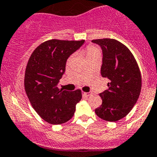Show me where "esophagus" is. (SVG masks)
<instances>
[{"label": "esophagus", "instance_id": "esophagus-1", "mask_svg": "<svg viewBox=\"0 0 157 157\" xmlns=\"http://www.w3.org/2000/svg\"><path fill=\"white\" fill-rule=\"evenodd\" d=\"M82 94H83L84 96H85V97H88L89 95H91V92H83Z\"/></svg>", "mask_w": 157, "mask_h": 157}]
</instances>
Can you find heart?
Wrapping results in <instances>:
<instances>
[{
	"mask_svg": "<svg viewBox=\"0 0 157 157\" xmlns=\"http://www.w3.org/2000/svg\"><path fill=\"white\" fill-rule=\"evenodd\" d=\"M85 57H86L87 60L92 58V57L95 56L101 55L100 50H99L98 48L96 47V46H91V45L87 46V48L85 49ZM72 56H71L69 59V61L72 59Z\"/></svg>",
	"mask_w": 157,
	"mask_h": 157,
	"instance_id": "heart-1",
	"label": "heart"
}]
</instances>
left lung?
Returning a JSON list of instances; mask_svg holds the SVG:
<instances>
[{
	"label": "left lung",
	"instance_id": "8db88e82",
	"mask_svg": "<svg viewBox=\"0 0 157 157\" xmlns=\"http://www.w3.org/2000/svg\"><path fill=\"white\" fill-rule=\"evenodd\" d=\"M92 43L102 49L101 74L109 79L108 89L99 95L102 104L95 114L107 121L124 117L136 104L141 90V74L134 56L126 46L114 39H98Z\"/></svg>",
	"mask_w": 157,
	"mask_h": 157
}]
</instances>
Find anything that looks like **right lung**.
<instances>
[{"label": "right lung", "instance_id": "right-lung-1", "mask_svg": "<svg viewBox=\"0 0 157 157\" xmlns=\"http://www.w3.org/2000/svg\"><path fill=\"white\" fill-rule=\"evenodd\" d=\"M85 40H50L36 48L28 60L24 88L31 105L45 121L61 124L70 120L82 91H69L57 87L66 71L68 58Z\"/></svg>", "mask_w": 157, "mask_h": 157}]
</instances>
